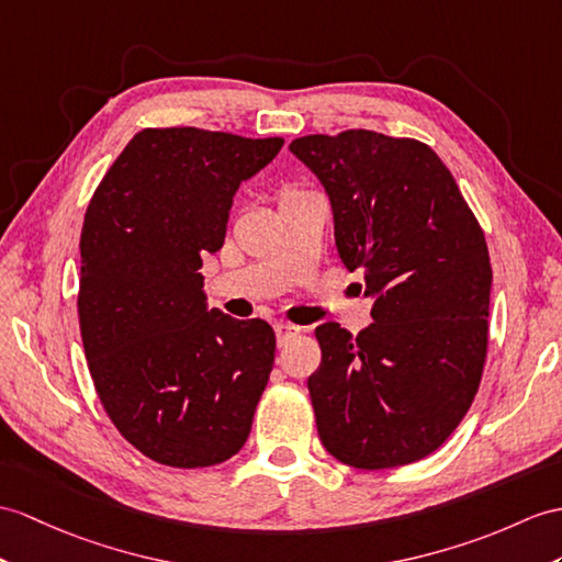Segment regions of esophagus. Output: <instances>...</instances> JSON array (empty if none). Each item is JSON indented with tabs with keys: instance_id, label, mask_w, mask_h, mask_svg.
Segmentation results:
<instances>
[{
	"instance_id": "obj_1",
	"label": "esophagus",
	"mask_w": 562,
	"mask_h": 562,
	"mask_svg": "<svg viewBox=\"0 0 562 562\" xmlns=\"http://www.w3.org/2000/svg\"><path fill=\"white\" fill-rule=\"evenodd\" d=\"M273 331H277L279 346H283V344H289V340H291L293 336H297L300 331H303V328L295 326V324H291V322H279L277 326H273Z\"/></svg>"
}]
</instances>
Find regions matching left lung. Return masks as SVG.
<instances>
[{"instance_id": "obj_1", "label": "left lung", "mask_w": 562, "mask_h": 562, "mask_svg": "<svg viewBox=\"0 0 562 562\" xmlns=\"http://www.w3.org/2000/svg\"><path fill=\"white\" fill-rule=\"evenodd\" d=\"M291 153L324 183L344 265L364 271L372 324L314 328L307 381L324 448L358 470L431 456L482 381L491 262L456 178L429 145L350 128L303 135Z\"/></svg>"}]
</instances>
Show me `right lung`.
<instances>
[{"label":"right lung","instance_id":"1","mask_svg":"<svg viewBox=\"0 0 562 562\" xmlns=\"http://www.w3.org/2000/svg\"><path fill=\"white\" fill-rule=\"evenodd\" d=\"M283 138L143 128L88 204L78 322L94 391L133 448L212 468L248 439L277 336L265 319L204 307L202 255L224 245L240 181Z\"/></svg>","mask_w":562,"mask_h":562}]
</instances>
